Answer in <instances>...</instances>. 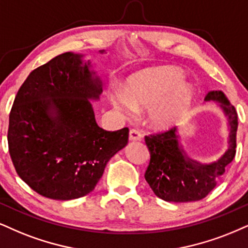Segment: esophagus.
I'll list each match as a JSON object with an SVG mask.
<instances>
[{
    "mask_svg": "<svg viewBox=\"0 0 248 248\" xmlns=\"http://www.w3.org/2000/svg\"><path fill=\"white\" fill-rule=\"evenodd\" d=\"M129 137H130V140H141L142 139L141 132L137 129H131Z\"/></svg>",
    "mask_w": 248,
    "mask_h": 248,
    "instance_id": "esophagus-1",
    "label": "esophagus"
}]
</instances>
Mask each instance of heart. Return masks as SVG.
<instances>
[{"label": "heart", "mask_w": 248, "mask_h": 248, "mask_svg": "<svg viewBox=\"0 0 248 248\" xmlns=\"http://www.w3.org/2000/svg\"><path fill=\"white\" fill-rule=\"evenodd\" d=\"M184 75L171 66L148 69L129 79L122 90L111 92L110 102L121 114L148 107V118L155 126H167L186 111L194 91Z\"/></svg>", "instance_id": "b5f03b06"}]
</instances>
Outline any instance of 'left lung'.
Listing matches in <instances>:
<instances>
[{
  "label": "left lung",
  "mask_w": 248,
  "mask_h": 248,
  "mask_svg": "<svg viewBox=\"0 0 248 248\" xmlns=\"http://www.w3.org/2000/svg\"><path fill=\"white\" fill-rule=\"evenodd\" d=\"M204 100L217 101L227 115L230 126L228 151L218 161L202 166L189 160L179 147L176 127L146 136L145 141L151 153V161L145 172V179L162 200L188 202L206 198L217 185L225 172V167L236 155V109L221 91L209 92Z\"/></svg>",
  "instance_id": "obj_1"
}]
</instances>
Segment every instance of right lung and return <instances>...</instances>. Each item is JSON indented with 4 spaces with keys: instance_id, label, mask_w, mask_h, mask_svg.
Returning a JSON list of instances; mask_svg holds the SVG:
<instances>
[{
    "instance_id": "add662e5",
    "label": "right lung",
    "mask_w": 248,
    "mask_h": 248,
    "mask_svg": "<svg viewBox=\"0 0 248 248\" xmlns=\"http://www.w3.org/2000/svg\"><path fill=\"white\" fill-rule=\"evenodd\" d=\"M103 53V50H101ZM81 55L64 53L30 73L9 115V153L18 176L36 193L72 200L92 192L129 139V129L96 124L91 99L101 80Z\"/></svg>"
}]
</instances>
